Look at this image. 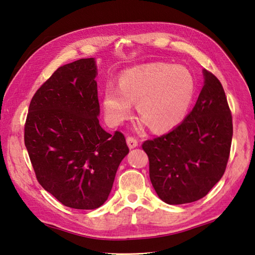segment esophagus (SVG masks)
Instances as JSON below:
<instances>
[{"instance_id":"1","label":"esophagus","mask_w":255,"mask_h":255,"mask_svg":"<svg viewBox=\"0 0 255 255\" xmlns=\"http://www.w3.org/2000/svg\"><path fill=\"white\" fill-rule=\"evenodd\" d=\"M127 142H128V145L129 146V149H134L138 145V140L135 137H132V136H128L127 138Z\"/></svg>"}]
</instances>
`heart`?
Listing matches in <instances>:
<instances>
[{
	"label": "heart",
	"mask_w": 255,
	"mask_h": 255,
	"mask_svg": "<svg viewBox=\"0 0 255 255\" xmlns=\"http://www.w3.org/2000/svg\"><path fill=\"white\" fill-rule=\"evenodd\" d=\"M196 79L189 69L151 64L123 73L119 87L106 85L103 96L110 121L119 125L137 103L139 117L154 132L170 129L185 119L196 94Z\"/></svg>",
	"instance_id": "b5f03b06"
}]
</instances>
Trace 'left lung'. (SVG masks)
Masks as SVG:
<instances>
[{
    "label": "left lung",
    "mask_w": 255,
    "mask_h": 255,
    "mask_svg": "<svg viewBox=\"0 0 255 255\" xmlns=\"http://www.w3.org/2000/svg\"><path fill=\"white\" fill-rule=\"evenodd\" d=\"M196 105L181 125L145 140L150 180L168 204L205 197L225 173L233 136L232 114L220 81L207 70Z\"/></svg>",
    "instance_id": "left-lung-1"
}]
</instances>
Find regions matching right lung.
<instances>
[{"label":"right lung","mask_w":255,"mask_h":255,"mask_svg":"<svg viewBox=\"0 0 255 255\" xmlns=\"http://www.w3.org/2000/svg\"><path fill=\"white\" fill-rule=\"evenodd\" d=\"M94 58L59 67L29 103L24 143L37 181L65 206L95 210L110 196L128 153L126 137L99 123Z\"/></svg>","instance_id":"right-lung-1"}]
</instances>
